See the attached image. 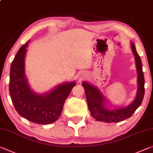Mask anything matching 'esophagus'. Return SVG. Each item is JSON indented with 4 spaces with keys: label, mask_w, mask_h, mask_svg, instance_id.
<instances>
[{
    "label": "esophagus",
    "mask_w": 153,
    "mask_h": 153,
    "mask_svg": "<svg viewBox=\"0 0 153 153\" xmlns=\"http://www.w3.org/2000/svg\"><path fill=\"white\" fill-rule=\"evenodd\" d=\"M81 77H84V75L83 74H82V75H81V76H80Z\"/></svg>",
    "instance_id": "34e87169"
}]
</instances>
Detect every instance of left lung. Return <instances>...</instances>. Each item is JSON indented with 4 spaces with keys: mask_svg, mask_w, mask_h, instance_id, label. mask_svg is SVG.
Wrapping results in <instances>:
<instances>
[{
    "mask_svg": "<svg viewBox=\"0 0 153 153\" xmlns=\"http://www.w3.org/2000/svg\"><path fill=\"white\" fill-rule=\"evenodd\" d=\"M132 51L135 56L137 73V91L135 100L126 106H112L113 109L107 107L108 101L99 88L88 82L84 81L82 84L85 91L86 101L91 115L99 122H120L128 119L142 104L144 96V77L142 71V63L140 56L136 51L133 42H131Z\"/></svg>",
    "mask_w": 153,
    "mask_h": 153,
    "instance_id": "8db88e82",
    "label": "left lung"
}]
</instances>
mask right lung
<instances>
[{
  "mask_svg": "<svg viewBox=\"0 0 153 153\" xmlns=\"http://www.w3.org/2000/svg\"><path fill=\"white\" fill-rule=\"evenodd\" d=\"M29 41L20 48L11 65V99L20 116L36 124H51L60 117L65 100L76 82L60 84L42 94L31 89L25 75V56Z\"/></svg>",
  "mask_w": 153,
  "mask_h": 153,
  "instance_id": "obj_1",
  "label": "right lung"
}]
</instances>
